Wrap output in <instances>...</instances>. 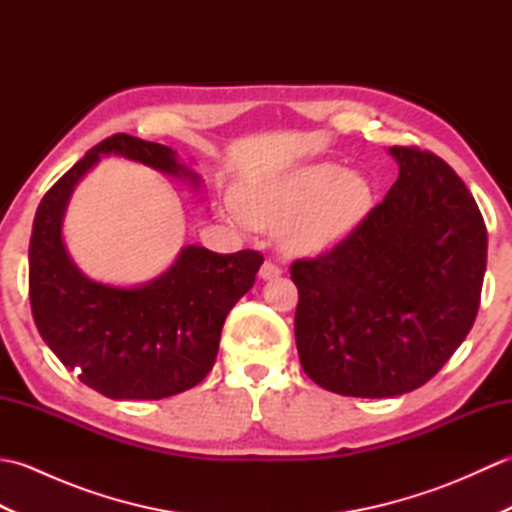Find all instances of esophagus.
<instances>
[{"label":"esophagus","mask_w":512,"mask_h":512,"mask_svg":"<svg viewBox=\"0 0 512 512\" xmlns=\"http://www.w3.org/2000/svg\"><path fill=\"white\" fill-rule=\"evenodd\" d=\"M259 277H262L264 281L279 279L281 277V268L275 266L273 262H266V264H262V268H259Z\"/></svg>","instance_id":"34e87169"}]
</instances>
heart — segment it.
I'll list each match as a JSON object with an SVG mask.
<instances>
[{
  "instance_id": "b5f03b06",
  "label": "heart",
  "mask_w": 512,
  "mask_h": 512,
  "mask_svg": "<svg viewBox=\"0 0 512 512\" xmlns=\"http://www.w3.org/2000/svg\"><path fill=\"white\" fill-rule=\"evenodd\" d=\"M374 187L356 171L312 162L248 182L235 195L233 222L277 231L290 255L317 257L347 242L374 211Z\"/></svg>"
}]
</instances>
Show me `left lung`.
Masks as SVG:
<instances>
[{"label": "left lung", "mask_w": 512, "mask_h": 512, "mask_svg": "<svg viewBox=\"0 0 512 512\" xmlns=\"http://www.w3.org/2000/svg\"><path fill=\"white\" fill-rule=\"evenodd\" d=\"M398 180L358 231L299 259L301 367L341 396L391 398L440 372L471 332L486 226L471 191L429 151L389 147Z\"/></svg>", "instance_id": "1"}]
</instances>
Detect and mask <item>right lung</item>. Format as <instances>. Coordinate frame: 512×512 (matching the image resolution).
Listing matches in <instances>:
<instances>
[{"label": "right lung", "instance_id": "right-lung-1", "mask_svg": "<svg viewBox=\"0 0 512 512\" xmlns=\"http://www.w3.org/2000/svg\"><path fill=\"white\" fill-rule=\"evenodd\" d=\"M103 156H118L202 189L171 147L116 134L90 149L43 195L30 237V306L41 339L79 380L114 400H160L211 372L222 325L253 288L264 257L222 255L189 244L173 264L136 286L90 279L63 239L72 193Z\"/></svg>", "mask_w": 512, "mask_h": 512}]
</instances>
